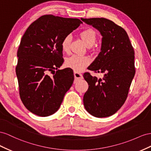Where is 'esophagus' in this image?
Wrapping results in <instances>:
<instances>
[{"instance_id": "esophagus-1", "label": "esophagus", "mask_w": 151, "mask_h": 151, "mask_svg": "<svg viewBox=\"0 0 151 151\" xmlns=\"http://www.w3.org/2000/svg\"><path fill=\"white\" fill-rule=\"evenodd\" d=\"M74 76H75V82L76 81H78L79 80H81L83 79V75L81 74V73H78V72H75L74 73Z\"/></svg>"}]
</instances>
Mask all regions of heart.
I'll return each mask as SVG.
<instances>
[{
	"instance_id": "b5f03b06",
	"label": "heart",
	"mask_w": 151,
	"mask_h": 151,
	"mask_svg": "<svg viewBox=\"0 0 151 151\" xmlns=\"http://www.w3.org/2000/svg\"><path fill=\"white\" fill-rule=\"evenodd\" d=\"M80 36L85 44L88 47L94 44L97 40V34L92 29H87L80 33ZM71 36L67 35L61 42V49L64 52H68L70 50ZM90 60L89 58L85 55H73L66 59L65 65L68 68L73 69L75 71H80L90 64Z\"/></svg>"
}]
</instances>
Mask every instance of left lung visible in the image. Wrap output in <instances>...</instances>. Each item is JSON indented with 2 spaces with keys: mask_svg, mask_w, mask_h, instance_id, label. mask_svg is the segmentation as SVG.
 I'll list each match as a JSON object with an SVG mask.
<instances>
[{
  "mask_svg": "<svg viewBox=\"0 0 151 151\" xmlns=\"http://www.w3.org/2000/svg\"><path fill=\"white\" fill-rule=\"evenodd\" d=\"M81 19L102 37L101 52L88 69L104 73L102 79L84 73L88 88L83 104L95 117H108L121 108L127 98L135 73L134 50L125 30L113 21L103 18Z\"/></svg>",
  "mask_w": 151,
  "mask_h": 151,
  "instance_id": "1",
  "label": "left lung"
}]
</instances>
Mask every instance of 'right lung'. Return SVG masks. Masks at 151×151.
<instances>
[{
  "label": "right lung",
  "mask_w": 151,
  "mask_h": 151,
  "mask_svg": "<svg viewBox=\"0 0 151 151\" xmlns=\"http://www.w3.org/2000/svg\"><path fill=\"white\" fill-rule=\"evenodd\" d=\"M81 23L77 18L44 15L29 25L21 38L16 73L21 101L34 114L55 113L71 87L73 70H58L64 62L61 42Z\"/></svg>",
  "instance_id": "obj_1"
}]
</instances>
